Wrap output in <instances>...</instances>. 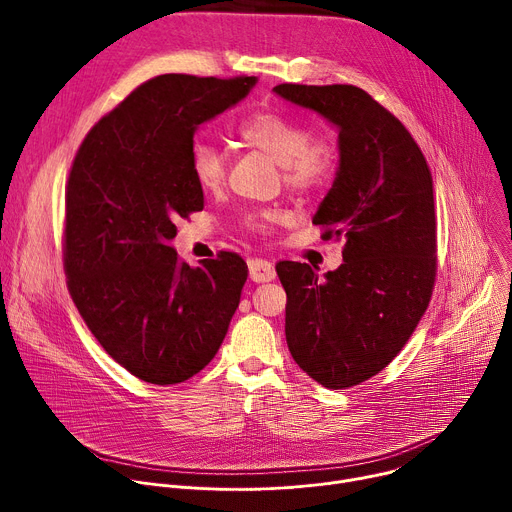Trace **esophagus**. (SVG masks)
I'll list each match as a JSON object with an SVG mask.
<instances>
[{
	"label": "esophagus",
	"mask_w": 512,
	"mask_h": 512,
	"mask_svg": "<svg viewBox=\"0 0 512 512\" xmlns=\"http://www.w3.org/2000/svg\"><path fill=\"white\" fill-rule=\"evenodd\" d=\"M247 263H249V277L255 283H263V281L275 279V267H273L271 261L261 259V257H251Z\"/></svg>",
	"instance_id": "esophagus-1"
}]
</instances>
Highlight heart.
Returning a JSON list of instances; mask_svg holds the SVG:
<instances>
[{
  "instance_id": "heart-1",
  "label": "heart",
  "mask_w": 512,
  "mask_h": 512,
  "mask_svg": "<svg viewBox=\"0 0 512 512\" xmlns=\"http://www.w3.org/2000/svg\"><path fill=\"white\" fill-rule=\"evenodd\" d=\"M237 135L271 158L281 168L283 184L298 194H310L330 184L338 154L332 139L312 135L300 119L275 109H261L237 127ZM190 170L196 184L206 192L221 190L227 182L229 154L212 141L196 139L190 148ZM281 221L279 210H251L243 214V223L253 233H269Z\"/></svg>"
}]
</instances>
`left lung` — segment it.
<instances>
[{"mask_svg":"<svg viewBox=\"0 0 512 512\" xmlns=\"http://www.w3.org/2000/svg\"><path fill=\"white\" fill-rule=\"evenodd\" d=\"M338 127L340 166L314 225L344 239V263L324 279L283 261L285 340L298 367L326 389L381 373L425 314L437 273L433 180L407 127L354 85L273 89Z\"/></svg>","mask_w":512,"mask_h":512,"instance_id":"1","label":"left lung"}]
</instances>
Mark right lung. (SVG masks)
<instances>
[{
    "label": "right lung",
    "mask_w": 512,
    "mask_h": 512,
    "mask_svg": "<svg viewBox=\"0 0 512 512\" xmlns=\"http://www.w3.org/2000/svg\"><path fill=\"white\" fill-rule=\"evenodd\" d=\"M255 77L162 75L85 135L64 192L62 257L85 324L133 377L184 383L214 358L247 263L233 251L190 267L170 241L204 208L190 170L196 127L247 97Z\"/></svg>",
    "instance_id": "right-lung-1"
}]
</instances>
